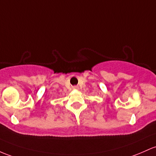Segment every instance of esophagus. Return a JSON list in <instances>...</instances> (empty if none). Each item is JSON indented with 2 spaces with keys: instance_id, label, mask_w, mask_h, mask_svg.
Instances as JSON below:
<instances>
[{
  "instance_id": "34e87169",
  "label": "esophagus",
  "mask_w": 156,
  "mask_h": 156,
  "mask_svg": "<svg viewBox=\"0 0 156 156\" xmlns=\"http://www.w3.org/2000/svg\"><path fill=\"white\" fill-rule=\"evenodd\" d=\"M73 89H74V90H77V89H78V86H74V87H73Z\"/></svg>"
}]
</instances>
